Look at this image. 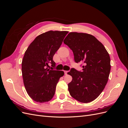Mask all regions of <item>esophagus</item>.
I'll return each instance as SVG.
<instances>
[{
	"label": "esophagus",
	"mask_w": 128,
	"mask_h": 128,
	"mask_svg": "<svg viewBox=\"0 0 128 128\" xmlns=\"http://www.w3.org/2000/svg\"><path fill=\"white\" fill-rule=\"evenodd\" d=\"M64 75H67V73L68 72V71L64 70Z\"/></svg>",
	"instance_id": "obj_1"
}]
</instances>
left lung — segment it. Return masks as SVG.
<instances>
[{"instance_id": "8db88e82", "label": "left lung", "mask_w": 128, "mask_h": 128, "mask_svg": "<svg viewBox=\"0 0 128 128\" xmlns=\"http://www.w3.org/2000/svg\"><path fill=\"white\" fill-rule=\"evenodd\" d=\"M64 42L74 53L76 63L82 62V72L72 68L68 72L72 76L68 84L72 98L88 103L94 101L104 90L110 71V59L101 42L91 34L70 32Z\"/></svg>"}]
</instances>
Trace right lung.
<instances>
[{
    "label": "right lung",
    "mask_w": 128,
    "mask_h": 128,
    "mask_svg": "<svg viewBox=\"0 0 128 128\" xmlns=\"http://www.w3.org/2000/svg\"><path fill=\"white\" fill-rule=\"evenodd\" d=\"M68 33L51 30L42 34L25 52L22 61L23 80L27 93L34 102H48L55 94L56 84L64 72L51 70L48 64L56 66L53 57Z\"/></svg>",
    "instance_id": "right-lung-1"
}]
</instances>
